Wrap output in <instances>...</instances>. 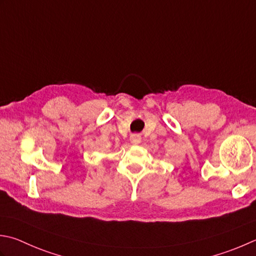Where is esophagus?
Returning a JSON list of instances; mask_svg holds the SVG:
<instances>
[{"mask_svg":"<svg viewBox=\"0 0 256 256\" xmlns=\"http://www.w3.org/2000/svg\"><path fill=\"white\" fill-rule=\"evenodd\" d=\"M130 141H131L132 144H138L141 143V136H140L138 134H133L131 135V138H130Z\"/></svg>","mask_w":256,"mask_h":256,"instance_id":"esophagus-1","label":"esophagus"}]
</instances>
